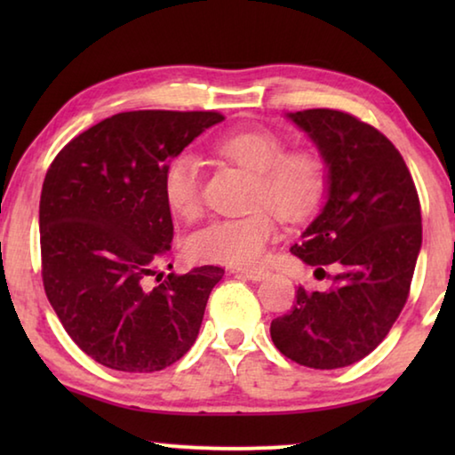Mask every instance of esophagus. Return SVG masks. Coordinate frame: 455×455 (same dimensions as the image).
<instances>
[{
  "label": "esophagus",
  "instance_id": "esophagus-1",
  "mask_svg": "<svg viewBox=\"0 0 455 455\" xmlns=\"http://www.w3.org/2000/svg\"><path fill=\"white\" fill-rule=\"evenodd\" d=\"M230 273L243 275V276H246V279H251V281H260V279H265V276H267L265 268H233V271H230Z\"/></svg>",
  "mask_w": 455,
  "mask_h": 455
}]
</instances>
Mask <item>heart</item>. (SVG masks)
I'll use <instances>...</instances> for the list:
<instances>
[{
	"label": "heart",
	"instance_id": "b5f03b06",
	"mask_svg": "<svg viewBox=\"0 0 455 455\" xmlns=\"http://www.w3.org/2000/svg\"><path fill=\"white\" fill-rule=\"evenodd\" d=\"M219 156L252 172L251 206L243 217L217 219L190 236L188 252L200 263L246 267L265 255L276 235L271 211L283 219H305L327 188V164L311 148L284 150V140L263 128L233 130L212 144ZM164 200L182 220L203 212V164L195 154H179L164 172Z\"/></svg>",
	"mask_w": 455,
	"mask_h": 455
}]
</instances>
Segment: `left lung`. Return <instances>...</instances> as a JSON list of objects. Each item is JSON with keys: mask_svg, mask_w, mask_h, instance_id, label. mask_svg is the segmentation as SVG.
Segmentation results:
<instances>
[{"mask_svg": "<svg viewBox=\"0 0 455 455\" xmlns=\"http://www.w3.org/2000/svg\"><path fill=\"white\" fill-rule=\"evenodd\" d=\"M329 166L325 209L291 252L327 291L297 287L292 309L271 323L275 347L311 369L347 367L369 355L410 297L421 249V206L410 168L387 136L353 114L313 108L289 114Z\"/></svg>", "mask_w": 455, "mask_h": 455, "instance_id": "1", "label": "left lung"}]
</instances>
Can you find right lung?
Instances as JSON below:
<instances>
[{
    "mask_svg": "<svg viewBox=\"0 0 455 455\" xmlns=\"http://www.w3.org/2000/svg\"><path fill=\"white\" fill-rule=\"evenodd\" d=\"M220 112L132 110L58 152L40 198L42 281L72 341L100 365L160 371L196 341L225 268L163 275L174 236L164 172Z\"/></svg>",
    "mask_w": 455,
    "mask_h": 455,
    "instance_id": "1",
    "label": "right lung"
}]
</instances>
